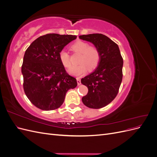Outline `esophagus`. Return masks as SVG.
<instances>
[{
  "label": "esophagus",
  "mask_w": 157,
  "mask_h": 157,
  "mask_svg": "<svg viewBox=\"0 0 157 157\" xmlns=\"http://www.w3.org/2000/svg\"><path fill=\"white\" fill-rule=\"evenodd\" d=\"M77 84L78 85H80V84H81V81H80V79L79 78H77Z\"/></svg>",
  "instance_id": "esophagus-1"
}]
</instances>
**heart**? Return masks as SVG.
Returning a JSON list of instances; mask_svg holds the SVG:
<instances>
[{"mask_svg": "<svg viewBox=\"0 0 157 157\" xmlns=\"http://www.w3.org/2000/svg\"><path fill=\"white\" fill-rule=\"evenodd\" d=\"M71 50L74 53L80 54L78 65L73 66L69 70V73L74 76H81L86 72L87 69L92 70L97 67L100 61V52L97 47L90 46L84 41H77L71 46ZM59 58L65 67L69 68L71 66L70 55L67 51L62 50L59 52Z\"/></svg>", "mask_w": 157, "mask_h": 157, "instance_id": "b5f03b06", "label": "heart"}]
</instances>
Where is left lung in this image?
Listing matches in <instances>:
<instances>
[{
  "label": "left lung",
  "instance_id": "1",
  "mask_svg": "<svg viewBox=\"0 0 157 157\" xmlns=\"http://www.w3.org/2000/svg\"><path fill=\"white\" fill-rule=\"evenodd\" d=\"M89 41L100 52V61L93 73L81 79L88 94L82 101L86 107L100 109L115 99L122 80L123 59L118 45L107 36L99 33L79 36Z\"/></svg>",
  "mask_w": 157,
  "mask_h": 157
}]
</instances>
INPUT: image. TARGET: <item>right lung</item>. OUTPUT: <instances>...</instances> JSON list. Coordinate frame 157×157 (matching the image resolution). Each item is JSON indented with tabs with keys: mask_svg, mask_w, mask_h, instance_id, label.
<instances>
[{
	"mask_svg": "<svg viewBox=\"0 0 157 157\" xmlns=\"http://www.w3.org/2000/svg\"><path fill=\"white\" fill-rule=\"evenodd\" d=\"M77 36L50 33L40 36L26 50L21 66L23 90L37 108L51 111L62 105L67 92L77 86V79L65 69L59 54Z\"/></svg>",
	"mask_w": 157,
	"mask_h": 157,
	"instance_id": "right-lung-1",
	"label": "right lung"
}]
</instances>
